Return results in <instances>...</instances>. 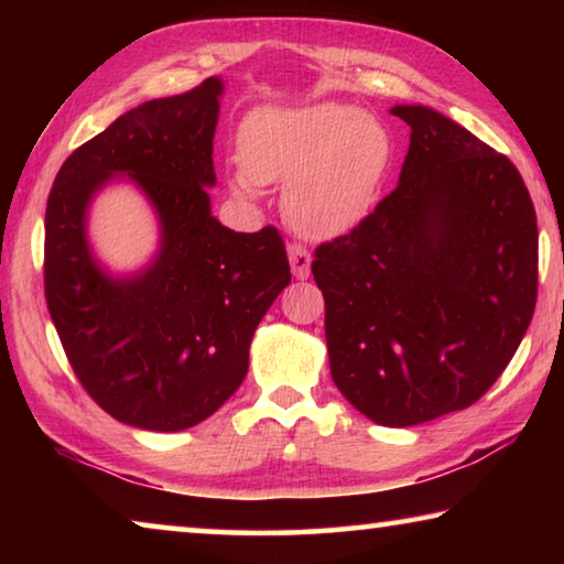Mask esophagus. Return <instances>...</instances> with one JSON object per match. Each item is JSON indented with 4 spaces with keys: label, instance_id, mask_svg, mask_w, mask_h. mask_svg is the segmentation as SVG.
I'll use <instances>...</instances> for the list:
<instances>
[{
    "label": "esophagus",
    "instance_id": "34e87169",
    "mask_svg": "<svg viewBox=\"0 0 564 564\" xmlns=\"http://www.w3.org/2000/svg\"><path fill=\"white\" fill-rule=\"evenodd\" d=\"M289 261H291V271L295 279H308L311 275V253L305 251L301 243H291L289 246Z\"/></svg>",
    "mask_w": 564,
    "mask_h": 564
}]
</instances>
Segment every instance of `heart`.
Listing matches in <instances>:
<instances>
[{
    "mask_svg": "<svg viewBox=\"0 0 564 564\" xmlns=\"http://www.w3.org/2000/svg\"><path fill=\"white\" fill-rule=\"evenodd\" d=\"M231 186L253 196L256 184L283 181V212L305 236H338L366 218L390 161L380 123L346 104L259 109L238 131Z\"/></svg>",
    "mask_w": 564,
    "mask_h": 564,
    "instance_id": "b5f03b06",
    "label": "heart"
}]
</instances>
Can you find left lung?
<instances>
[{"mask_svg": "<svg viewBox=\"0 0 564 564\" xmlns=\"http://www.w3.org/2000/svg\"><path fill=\"white\" fill-rule=\"evenodd\" d=\"M398 186L316 246L333 383L378 425L473 405L508 368L538 303V216L512 161L427 107Z\"/></svg>", "mask_w": 564, "mask_h": 564, "instance_id": "obj_1", "label": "left lung"}]
</instances>
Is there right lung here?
Wrapping results in <instances>:
<instances>
[{"instance_id":"obj_1","label":"right lung","mask_w":564,"mask_h":564,"mask_svg":"<svg viewBox=\"0 0 564 564\" xmlns=\"http://www.w3.org/2000/svg\"><path fill=\"white\" fill-rule=\"evenodd\" d=\"M221 82L137 109L64 161L44 218V295L66 358L104 413L174 433L214 415L248 370V346L291 283L279 228L236 234L212 216L214 131ZM113 173L145 188L162 253L137 280L93 263L83 214Z\"/></svg>"}]
</instances>
